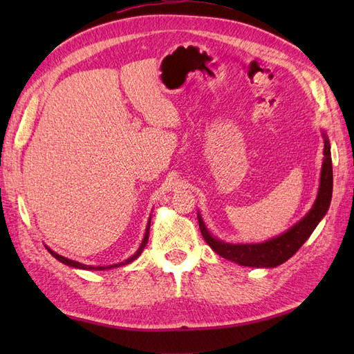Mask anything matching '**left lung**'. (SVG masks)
Listing matches in <instances>:
<instances>
[{
    "instance_id": "1",
    "label": "left lung",
    "mask_w": 354,
    "mask_h": 354,
    "mask_svg": "<svg viewBox=\"0 0 354 354\" xmlns=\"http://www.w3.org/2000/svg\"><path fill=\"white\" fill-rule=\"evenodd\" d=\"M324 136V162L320 169V183L317 196L313 207L306 216L295 223L291 229H288L282 234L272 238L261 243H229L212 236L207 229L205 223L198 211L199 229L203 239L211 246L214 252L221 255L223 259L238 263L248 267H277L301 248V245L310 238L317 224L325 217L329 209L332 199V159H330V145L325 131Z\"/></svg>"
}]
</instances>
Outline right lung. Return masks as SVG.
<instances>
[{
	"label": "right lung",
	"mask_w": 354,
	"mask_h": 354,
	"mask_svg": "<svg viewBox=\"0 0 354 354\" xmlns=\"http://www.w3.org/2000/svg\"><path fill=\"white\" fill-rule=\"evenodd\" d=\"M149 229H151V217H149L147 226H146V232H145V238H143L140 246H138V250H137L131 257H128V259H127L125 261L118 263V264H112V266H87V264H82V263H78V261L69 260V259H66V257H63V255H59L57 252L50 250L48 246H46V248H47V251H48L53 257H55L56 260H59L60 263L66 264V266H69V267H75V269H82V270H108V269H113V267H121V266H125V264H130V263H133L136 259H138V255H140V254L143 252L145 246H146V243H147V239H149Z\"/></svg>",
	"instance_id": "obj_1"
}]
</instances>
